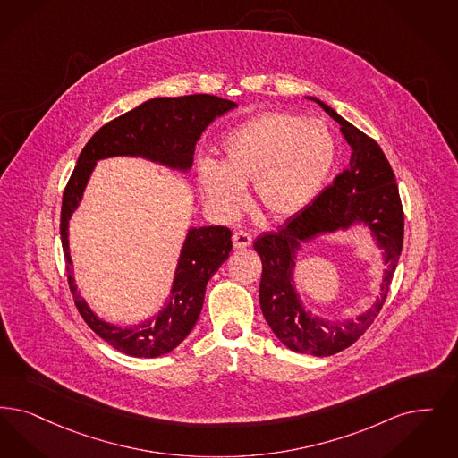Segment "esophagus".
Wrapping results in <instances>:
<instances>
[{"label":"esophagus","mask_w":458,"mask_h":458,"mask_svg":"<svg viewBox=\"0 0 458 458\" xmlns=\"http://www.w3.org/2000/svg\"><path fill=\"white\" fill-rule=\"evenodd\" d=\"M252 243V237L249 235V233H245V232H235L233 233V245L237 247V249H245V247H249Z\"/></svg>","instance_id":"obj_1"}]
</instances>
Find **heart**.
<instances>
[{
    "label": "heart",
    "instance_id": "1",
    "mask_svg": "<svg viewBox=\"0 0 458 458\" xmlns=\"http://www.w3.org/2000/svg\"><path fill=\"white\" fill-rule=\"evenodd\" d=\"M221 164L202 158L196 168L202 199L221 220H235L252 182L257 208L269 220L294 218L329 179L335 140L320 119L284 110L259 114L221 140Z\"/></svg>",
    "mask_w": 458,
    "mask_h": 458
}]
</instances>
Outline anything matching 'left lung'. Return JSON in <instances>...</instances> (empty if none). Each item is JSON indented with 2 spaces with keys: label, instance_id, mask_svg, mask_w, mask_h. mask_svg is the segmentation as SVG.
I'll list each match as a JSON object with an SVG mask.
<instances>
[{
  "label": "left lung",
  "instance_id": "1",
  "mask_svg": "<svg viewBox=\"0 0 458 458\" xmlns=\"http://www.w3.org/2000/svg\"><path fill=\"white\" fill-rule=\"evenodd\" d=\"M315 100L341 126L351 148L349 166L310 206L276 232L257 237L262 260L260 309L276 337L294 352L332 356L356 343L384 307L392 276L403 252V211L394 170L375 140L354 128L335 110ZM363 224L383 250L386 269L374 305L354 319L329 321L313 316L293 288V267L303 242L318 234Z\"/></svg>",
  "mask_w": 458,
  "mask_h": 458
}]
</instances>
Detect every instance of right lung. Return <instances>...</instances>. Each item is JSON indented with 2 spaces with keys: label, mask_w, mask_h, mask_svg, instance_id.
<instances>
[{
  "label": "right lung",
  "mask_w": 458,
  "mask_h": 458,
  "mask_svg": "<svg viewBox=\"0 0 458 458\" xmlns=\"http://www.w3.org/2000/svg\"><path fill=\"white\" fill-rule=\"evenodd\" d=\"M235 107L237 104L232 100L204 93L151 98L98 129L78 157L61 206V243L70 290L89 327L112 348L128 356L157 358L166 354L194 329L204 303L206 284L230 256L232 232L226 226H191L164 307L141 324L115 326L100 318L76 288L68 238L70 220L83 199L98 160L140 157L187 174L204 129Z\"/></svg>",
  "instance_id": "add662e5"
}]
</instances>
